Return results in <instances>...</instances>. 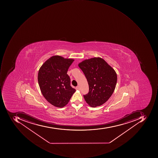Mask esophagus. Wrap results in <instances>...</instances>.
<instances>
[{"label":"esophagus","mask_w":158,"mask_h":158,"mask_svg":"<svg viewBox=\"0 0 158 158\" xmlns=\"http://www.w3.org/2000/svg\"><path fill=\"white\" fill-rule=\"evenodd\" d=\"M80 87L79 86H77L76 87V90H80Z\"/></svg>","instance_id":"esophagus-1"}]
</instances>
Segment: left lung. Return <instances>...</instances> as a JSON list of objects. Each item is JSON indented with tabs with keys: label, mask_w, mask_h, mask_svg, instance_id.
Instances as JSON below:
<instances>
[{
	"label": "left lung",
	"mask_w": 158,
	"mask_h": 158,
	"mask_svg": "<svg viewBox=\"0 0 158 158\" xmlns=\"http://www.w3.org/2000/svg\"><path fill=\"white\" fill-rule=\"evenodd\" d=\"M89 85V92L84 95L86 102L92 107L107 101L114 93L117 77L114 70L100 57L86 59L78 64Z\"/></svg>",
	"instance_id": "8db88e82"
}]
</instances>
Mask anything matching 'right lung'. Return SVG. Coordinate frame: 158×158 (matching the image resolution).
Here are the masks:
<instances>
[{
    "label": "right lung",
    "instance_id": "obj_1",
    "mask_svg": "<svg viewBox=\"0 0 158 158\" xmlns=\"http://www.w3.org/2000/svg\"><path fill=\"white\" fill-rule=\"evenodd\" d=\"M73 61L61 56H53L44 63L38 71V84L43 95L57 107L65 106L76 91L71 86L70 78L67 74Z\"/></svg>",
    "mask_w": 158,
    "mask_h": 158
}]
</instances>
